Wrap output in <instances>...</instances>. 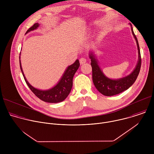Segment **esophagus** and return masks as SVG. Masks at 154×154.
<instances>
[{
  "mask_svg": "<svg viewBox=\"0 0 154 154\" xmlns=\"http://www.w3.org/2000/svg\"><path fill=\"white\" fill-rule=\"evenodd\" d=\"M86 62V59L85 58H81L80 59V64H84V63H85Z\"/></svg>",
  "mask_w": 154,
  "mask_h": 154,
  "instance_id": "obj_1",
  "label": "esophagus"
}]
</instances>
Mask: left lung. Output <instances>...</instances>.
Wrapping results in <instances>:
<instances>
[{
    "label": "left lung",
    "instance_id": "obj_1",
    "mask_svg": "<svg viewBox=\"0 0 154 154\" xmlns=\"http://www.w3.org/2000/svg\"><path fill=\"white\" fill-rule=\"evenodd\" d=\"M131 32L137 41L138 50V62L134 71L129 75L120 79L119 80H112L107 78L104 75L100 70L98 63L94 58V55L91 54L90 58H91V65L92 66L93 81L96 89L103 95L106 96H112L119 94L127 89L132 85L137 79L140 73L141 58L138 41L137 36L135 35L133 29L131 27Z\"/></svg>",
    "mask_w": 154,
    "mask_h": 154
}]
</instances>
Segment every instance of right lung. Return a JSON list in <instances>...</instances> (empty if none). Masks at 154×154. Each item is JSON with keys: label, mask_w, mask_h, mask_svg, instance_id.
<instances>
[{"label": "right lung", "mask_w": 154, "mask_h": 154, "mask_svg": "<svg viewBox=\"0 0 154 154\" xmlns=\"http://www.w3.org/2000/svg\"><path fill=\"white\" fill-rule=\"evenodd\" d=\"M39 26L38 23L34 24L32 27H30L26 32V33H27L30 31L33 30L37 29ZM20 59V57H19ZM20 63V68L23 74L24 80L29 87L30 90L35 94V95L38 97L39 99L44 102H46L49 103H58L63 101L66 98L68 97L69 94L72 87V80L74 75L77 69L79 68L80 63L79 60H77L72 65L69 66L64 72L63 77H61L60 82L58 83L57 85H55L52 88L46 90L42 91L35 88L32 85L29 84V83L26 80L24 72L22 69L20 61L19 60Z\"/></svg>", "instance_id": "right-lung-1"}]
</instances>
